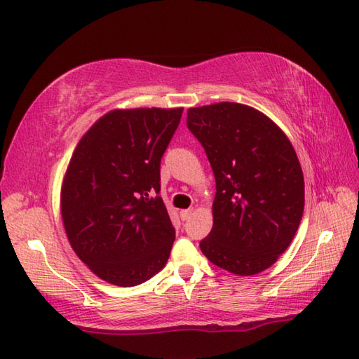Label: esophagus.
<instances>
[{"instance_id":"obj_1","label":"esophagus","mask_w":359,"mask_h":359,"mask_svg":"<svg viewBox=\"0 0 359 359\" xmlns=\"http://www.w3.org/2000/svg\"><path fill=\"white\" fill-rule=\"evenodd\" d=\"M191 215H193V208H188V210H182L180 211L182 220H188L189 217H191Z\"/></svg>"}]
</instances>
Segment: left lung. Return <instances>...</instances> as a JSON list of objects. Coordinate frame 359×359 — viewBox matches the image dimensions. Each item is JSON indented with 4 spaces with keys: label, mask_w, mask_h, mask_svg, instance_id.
<instances>
[{
    "label": "left lung",
    "mask_w": 359,
    "mask_h": 359,
    "mask_svg": "<svg viewBox=\"0 0 359 359\" xmlns=\"http://www.w3.org/2000/svg\"><path fill=\"white\" fill-rule=\"evenodd\" d=\"M187 126L216 179L215 224L201 241L210 261L239 276L261 273L288 248L304 212V175L287 135L250 106L188 109Z\"/></svg>",
    "instance_id": "8db88e82"
}]
</instances>
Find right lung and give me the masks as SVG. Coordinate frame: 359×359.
Segmentation results:
<instances>
[{
  "label": "right lung",
  "mask_w": 359,
  "mask_h": 359,
  "mask_svg": "<svg viewBox=\"0 0 359 359\" xmlns=\"http://www.w3.org/2000/svg\"><path fill=\"white\" fill-rule=\"evenodd\" d=\"M184 109L112 111L83 135L67 166L62 217L75 253L98 278L139 285L163 269L175 230L160 162Z\"/></svg>",
  "instance_id": "obj_1"
}]
</instances>
